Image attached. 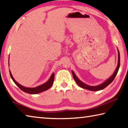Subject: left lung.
<instances>
[{
    "instance_id": "8db88e82",
    "label": "left lung",
    "mask_w": 128,
    "mask_h": 128,
    "mask_svg": "<svg viewBox=\"0 0 128 128\" xmlns=\"http://www.w3.org/2000/svg\"><path fill=\"white\" fill-rule=\"evenodd\" d=\"M118 66L116 68L115 72H114V73L112 76H111L110 78H108V80H106L104 81V82H103L102 83H101V84H99V85H97V86H89L87 84H86V83H83V82H82L80 80H79L77 76H76V75L75 74H74V72L73 70H72V74H73V78L74 80L76 81V84H77L80 87L82 88H84V89H86L88 90H93V91H97V90H100L104 89V88H106L108 86L109 84H110V83L112 82L114 80V78H115L116 76V74L118 72V70H119V67H120V52H119V50L118 49Z\"/></svg>"
}]
</instances>
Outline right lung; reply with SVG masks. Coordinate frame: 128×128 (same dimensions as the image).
Segmentation results:
<instances>
[{"instance_id": "1", "label": "right lung", "mask_w": 128, "mask_h": 128, "mask_svg": "<svg viewBox=\"0 0 128 128\" xmlns=\"http://www.w3.org/2000/svg\"><path fill=\"white\" fill-rule=\"evenodd\" d=\"M8 64H9V60H8ZM9 73H10V76L11 78L12 79L13 81L14 82L15 84L17 85L20 90H23V91L26 92V93H27V94H39V93L42 92L44 91H45V90H48V89H49V88L52 86L53 83H54V80L55 73H52V76H51L50 77V78L48 79V80L45 83H44V84L38 86H37L36 87H34V88L26 87L23 86H22V85H20L17 82H16L14 79V78L13 77L12 74L10 70H9Z\"/></svg>"}]
</instances>
